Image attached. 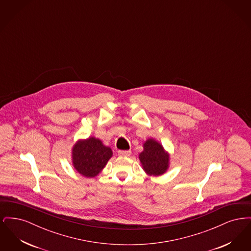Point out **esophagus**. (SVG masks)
<instances>
[{
	"label": "esophagus",
	"instance_id": "obj_1",
	"mask_svg": "<svg viewBox=\"0 0 251 251\" xmlns=\"http://www.w3.org/2000/svg\"><path fill=\"white\" fill-rule=\"evenodd\" d=\"M119 155L123 156V157H128L131 155V151H119Z\"/></svg>",
	"mask_w": 251,
	"mask_h": 251
}]
</instances>
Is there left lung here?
<instances>
[{
    "mask_svg": "<svg viewBox=\"0 0 251 251\" xmlns=\"http://www.w3.org/2000/svg\"><path fill=\"white\" fill-rule=\"evenodd\" d=\"M143 151L139 154V160L144 171L149 176H161L169 167V153L162 144L153 138H149L143 144Z\"/></svg>",
    "mask_w": 251,
    "mask_h": 251,
    "instance_id": "left-lung-1",
    "label": "left lung"
}]
</instances>
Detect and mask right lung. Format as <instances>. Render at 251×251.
I'll return each instance as SVG.
<instances>
[{"mask_svg":"<svg viewBox=\"0 0 251 251\" xmlns=\"http://www.w3.org/2000/svg\"><path fill=\"white\" fill-rule=\"evenodd\" d=\"M113 156L111 148L96 137L78 140L72 148V165L76 171L86 178H94L106 166Z\"/></svg>","mask_w":251,"mask_h":251,"instance_id":"1","label":"right lung"}]
</instances>
